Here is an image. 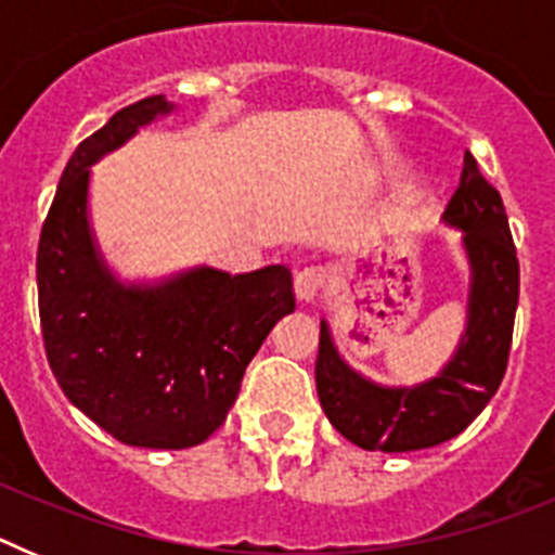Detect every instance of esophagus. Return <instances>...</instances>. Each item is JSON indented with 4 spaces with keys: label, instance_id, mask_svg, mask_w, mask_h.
Masks as SVG:
<instances>
[{
    "label": "esophagus",
    "instance_id": "obj_1",
    "mask_svg": "<svg viewBox=\"0 0 555 555\" xmlns=\"http://www.w3.org/2000/svg\"><path fill=\"white\" fill-rule=\"evenodd\" d=\"M322 286H325V269L322 267H306L294 278V292H297V297L302 302L317 300V294L322 292Z\"/></svg>",
    "mask_w": 555,
    "mask_h": 555
}]
</instances>
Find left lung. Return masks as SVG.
<instances>
[{
	"mask_svg": "<svg viewBox=\"0 0 555 555\" xmlns=\"http://www.w3.org/2000/svg\"><path fill=\"white\" fill-rule=\"evenodd\" d=\"M444 222L461 230L469 261L467 331L442 372L416 386H377L338 356L320 325L317 395L333 428L364 450L409 453L442 444L473 423L498 391L512 350L519 261L498 189L464 155Z\"/></svg>",
	"mask_w": 555,
	"mask_h": 555,
	"instance_id": "1",
	"label": "left lung"
}]
</instances>
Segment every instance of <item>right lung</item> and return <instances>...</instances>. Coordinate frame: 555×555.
Masks as SVG:
<instances>
[{
    "label": "right lung",
    "mask_w": 555,
    "mask_h": 555,
    "mask_svg": "<svg viewBox=\"0 0 555 555\" xmlns=\"http://www.w3.org/2000/svg\"><path fill=\"white\" fill-rule=\"evenodd\" d=\"M171 107L164 94L146 96L77 146L36 263L43 347L63 395L113 439L152 450L205 442L274 322L294 311L283 263L244 274L197 267L125 286L102 261L88 224L91 166Z\"/></svg>",
    "instance_id": "add662e5"
}]
</instances>
